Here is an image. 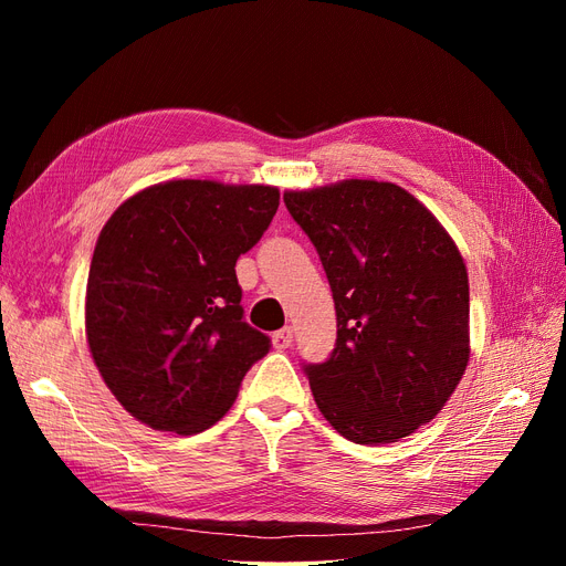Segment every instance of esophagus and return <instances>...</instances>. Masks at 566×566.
<instances>
[{
	"label": "esophagus",
	"mask_w": 566,
	"mask_h": 566,
	"mask_svg": "<svg viewBox=\"0 0 566 566\" xmlns=\"http://www.w3.org/2000/svg\"><path fill=\"white\" fill-rule=\"evenodd\" d=\"M271 342H273V349H287V347H293V328H290V325H285V328L273 333Z\"/></svg>",
	"instance_id": "1"
}]
</instances>
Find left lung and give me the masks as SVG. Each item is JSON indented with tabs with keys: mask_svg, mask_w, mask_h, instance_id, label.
<instances>
[{
	"mask_svg": "<svg viewBox=\"0 0 566 566\" xmlns=\"http://www.w3.org/2000/svg\"><path fill=\"white\" fill-rule=\"evenodd\" d=\"M283 200L335 300V349L304 366L318 410L354 443L413 434L470 361V283L453 238L389 181L345 179Z\"/></svg>",
	"mask_w": 566,
	"mask_h": 566,
	"instance_id": "left-lung-1",
	"label": "left lung"
}]
</instances>
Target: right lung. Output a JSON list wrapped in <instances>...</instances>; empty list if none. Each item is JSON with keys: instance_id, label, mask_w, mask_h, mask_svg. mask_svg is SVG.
Segmentation results:
<instances>
[{"instance_id": "add662e5", "label": "right lung", "mask_w": 566, "mask_h": 566, "mask_svg": "<svg viewBox=\"0 0 566 566\" xmlns=\"http://www.w3.org/2000/svg\"><path fill=\"white\" fill-rule=\"evenodd\" d=\"M279 188L175 179L111 214L94 248L84 328L113 397L160 432L208 430L271 339L243 321L238 256L279 210Z\"/></svg>"}]
</instances>
